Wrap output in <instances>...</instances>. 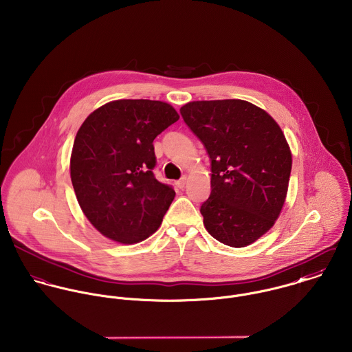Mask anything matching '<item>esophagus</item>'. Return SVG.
Masks as SVG:
<instances>
[{
  "instance_id": "obj_1",
  "label": "esophagus",
  "mask_w": 352,
  "mask_h": 352,
  "mask_svg": "<svg viewBox=\"0 0 352 352\" xmlns=\"http://www.w3.org/2000/svg\"><path fill=\"white\" fill-rule=\"evenodd\" d=\"M186 183H187V177H186V176H183L180 180H177V182H176V187H177V188H180V190H183V188H184V186H186Z\"/></svg>"
}]
</instances>
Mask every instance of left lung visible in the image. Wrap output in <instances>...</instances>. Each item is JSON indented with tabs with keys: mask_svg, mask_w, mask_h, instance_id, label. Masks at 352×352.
I'll return each mask as SVG.
<instances>
[{
	"mask_svg": "<svg viewBox=\"0 0 352 352\" xmlns=\"http://www.w3.org/2000/svg\"><path fill=\"white\" fill-rule=\"evenodd\" d=\"M180 113L211 160V194L201 206L206 230L225 245H250L285 204L293 160L283 131L245 100L191 101Z\"/></svg>",
	"mask_w": 352,
	"mask_h": 352,
	"instance_id": "obj_1",
	"label": "left lung"
}]
</instances>
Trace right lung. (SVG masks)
<instances>
[{
	"label": "right lung",
	"instance_id": "add662e5",
	"mask_svg": "<svg viewBox=\"0 0 352 352\" xmlns=\"http://www.w3.org/2000/svg\"><path fill=\"white\" fill-rule=\"evenodd\" d=\"M177 120L168 102L140 99L107 102L81 124L70 177L82 212L102 236L135 244L160 228L176 194L153 173V141Z\"/></svg>",
	"mask_w": 352,
	"mask_h": 352
}]
</instances>
